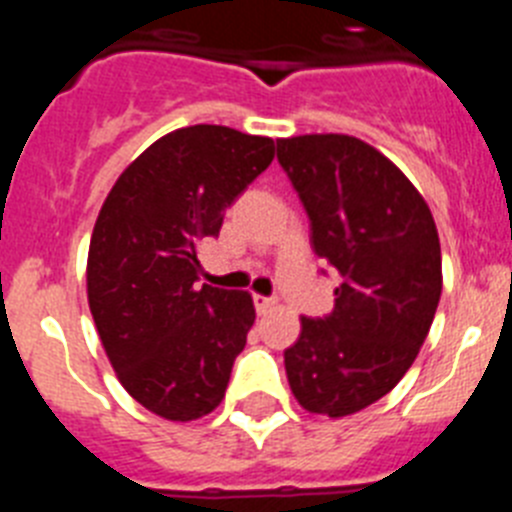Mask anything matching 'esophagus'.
Listing matches in <instances>:
<instances>
[{"label":"esophagus","mask_w":512,"mask_h":512,"mask_svg":"<svg viewBox=\"0 0 512 512\" xmlns=\"http://www.w3.org/2000/svg\"><path fill=\"white\" fill-rule=\"evenodd\" d=\"M274 305H277V302L271 300V297L253 295V307H256V312H259V315H266V312H269Z\"/></svg>","instance_id":"1"}]
</instances>
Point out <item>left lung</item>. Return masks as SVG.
Returning <instances> with one entry per match:
<instances>
[{
	"instance_id": "left-lung-1",
	"label": "left lung",
	"mask_w": 512,
	"mask_h": 512,
	"mask_svg": "<svg viewBox=\"0 0 512 512\" xmlns=\"http://www.w3.org/2000/svg\"><path fill=\"white\" fill-rule=\"evenodd\" d=\"M310 215L312 248L343 282L328 318H302L284 351L307 413L343 418L405 377L441 300V243L423 194L377 148L341 133L277 140Z\"/></svg>"
}]
</instances>
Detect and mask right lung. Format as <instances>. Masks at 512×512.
<instances>
[{"mask_svg": "<svg viewBox=\"0 0 512 512\" xmlns=\"http://www.w3.org/2000/svg\"><path fill=\"white\" fill-rule=\"evenodd\" d=\"M271 158L264 135L179 128L117 176L99 210L89 310L120 384L158 418L189 423L223 402L256 310L243 289L197 287V246Z\"/></svg>", "mask_w": 512, "mask_h": 512, "instance_id": "add662e5", "label": "right lung"}]
</instances>
